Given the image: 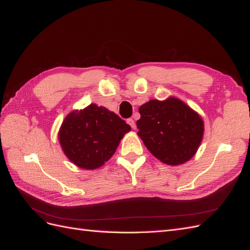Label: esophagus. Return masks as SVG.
I'll return each instance as SVG.
<instances>
[{
	"instance_id": "1",
	"label": "esophagus",
	"mask_w": 250,
	"mask_h": 250,
	"mask_svg": "<svg viewBox=\"0 0 250 250\" xmlns=\"http://www.w3.org/2000/svg\"><path fill=\"white\" fill-rule=\"evenodd\" d=\"M126 122H128V125L131 126L132 129H135V121L132 119V118H129L128 120H126Z\"/></svg>"
}]
</instances>
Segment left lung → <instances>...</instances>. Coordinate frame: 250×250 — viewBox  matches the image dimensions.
Wrapping results in <instances>:
<instances>
[{
	"mask_svg": "<svg viewBox=\"0 0 250 250\" xmlns=\"http://www.w3.org/2000/svg\"><path fill=\"white\" fill-rule=\"evenodd\" d=\"M139 111L137 134L157 159L178 166L194 156L203 137L204 125L189 106L175 98L150 100Z\"/></svg>",
	"mask_w": 250,
	"mask_h": 250,
	"instance_id": "1",
	"label": "left lung"
}]
</instances>
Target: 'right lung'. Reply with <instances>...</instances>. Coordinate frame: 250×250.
I'll return each instance as SVG.
<instances>
[{"instance_id":"right-lung-1","label":"right lung","mask_w":250,"mask_h":250,"mask_svg":"<svg viewBox=\"0 0 250 250\" xmlns=\"http://www.w3.org/2000/svg\"><path fill=\"white\" fill-rule=\"evenodd\" d=\"M131 130L118 115L90 104L63 121L59 141L66 157L77 167L94 169L109 160L125 133Z\"/></svg>"}]
</instances>
